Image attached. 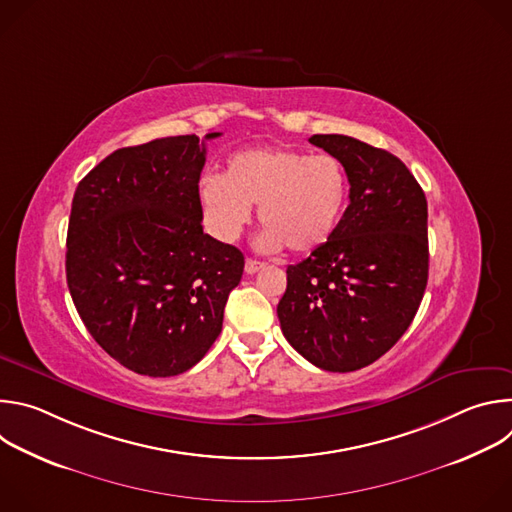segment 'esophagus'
<instances>
[{
	"label": "esophagus",
	"instance_id": "1",
	"mask_svg": "<svg viewBox=\"0 0 512 512\" xmlns=\"http://www.w3.org/2000/svg\"><path fill=\"white\" fill-rule=\"evenodd\" d=\"M263 267H265V263H261V261H255V259H247V261H245V273H249V275L257 273V271L263 269Z\"/></svg>",
	"mask_w": 512,
	"mask_h": 512
}]
</instances>
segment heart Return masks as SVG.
I'll return each mask as SVG.
<instances>
[{
  "instance_id": "obj_1",
  "label": "heart",
  "mask_w": 512,
  "mask_h": 512,
  "mask_svg": "<svg viewBox=\"0 0 512 512\" xmlns=\"http://www.w3.org/2000/svg\"><path fill=\"white\" fill-rule=\"evenodd\" d=\"M348 200V174L330 154L312 156L296 148H251L227 160L225 176L206 174L198 202L206 229L221 241H235L257 204L263 251L287 247L312 253L324 247Z\"/></svg>"
}]
</instances>
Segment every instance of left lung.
<instances>
[{"label": "left lung", "mask_w": 512, "mask_h": 512, "mask_svg": "<svg viewBox=\"0 0 512 512\" xmlns=\"http://www.w3.org/2000/svg\"><path fill=\"white\" fill-rule=\"evenodd\" d=\"M348 174L350 204L332 239L287 267L277 318L318 369L350 373L381 358L409 328L429 269L427 200L393 154L348 135H312Z\"/></svg>", "instance_id": "obj_1"}]
</instances>
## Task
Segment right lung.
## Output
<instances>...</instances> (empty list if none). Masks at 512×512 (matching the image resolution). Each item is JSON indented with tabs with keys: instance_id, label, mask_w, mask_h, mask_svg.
<instances>
[{
	"instance_id": "1",
	"label": "right lung",
	"mask_w": 512,
	"mask_h": 512,
	"mask_svg": "<svg viewBox=\"0 0 512 512\" xmlns=\"http://www.w3.org/2000/svg\"><path fill=\"white\" fill-rule=\"evenodd\" d=\"M204 139L176 135L121 148L72 198V302L97 344L137 375L192 369L221 334L243 275V253L202 231Z\"/></svg>"
}]
</instances>
